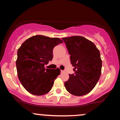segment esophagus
<instances>
[{
  "label": "esophagus",
  "instance_id": "obj_1",
  "mask_svg": "<svg viewBox=\"0 0 120 120\" xmlns=\"http://www.w3.org/2000/svg\"><path fill=\"white\" fill-rule=\"evenodd\" d=\"M64 72H65L64 71H62V70L61 71V73H64Z\"/></svg>",
  "mask_w": 120,
  "mask_h": 120
}]
</instances>
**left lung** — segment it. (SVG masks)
Returning <instances> with one entry per match:
<instances>
[{"instance_id":"1","label":"left lung","mask_w":120,"mask_h":120,"mask_svg":"<svg viewBox=\"0 0 120 120\" xmlns=\"http://www.w3.org/2000/svg\"><path fill=\"white\" fill-rule=\"evenodd\" d=\"M62 39L65 43L75 71L65 82L66 90L73 95H85L95 87L101 75L102 61L99 50L85 37L73 36Z\"/></svg>"}]
</instances>
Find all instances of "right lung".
I'll return each mask as SVG.
<instances>
[{
  "mask_svg": "<svg viewBox=\"0 0 120 120\" xmlns=\"http://www.w3.org/2000/svg\"><path fill=\"white\" fill-rule=\"evenodd\" d=\"M63 42L59 38L37 35L26 40L18 49V77L29 93L40 96L51 90L60 69H45V65L52 60L54 47Z\"/></svg>",
  "mask_w": 120,
  "mask_h": 120,
  "instance_id": "1",
  "label": "right lung"
}]
</instances>
